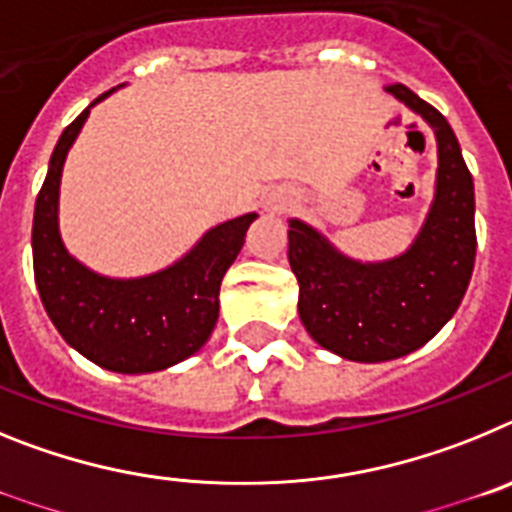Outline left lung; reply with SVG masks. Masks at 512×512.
Wrapping results in <instances>:
<instances>
[{
  "label": "left lung",
  "mask_w": 512,
  "mask_h": 512,
  "mask_svg": "<svg viewBox=\"0 0 512 512\" xmlns=\"http://www.w3.org/2000/svg\"><path fill=\"white\" fill-rule=\"evenodd\" d=\"M387 92L418 112L438 140L436 197L413 246L397 259L361 264L310 225L289 223L302 325L323 348L366 364L400 359L431 341L461 305L477 253L474 182L454 130L405 84H387Z\"/></svg>",
  "instance_id": "1"
}]
</instances>
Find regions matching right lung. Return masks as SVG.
Returning a JSON list of instances; mask_svg holds the SVG:
<instances>
[{"label": "right lung", "instance_id": "obj_1", "mask_svg": "<svg viewBox=\"0 0 512 512\" xmlns=\"http://www.w3.org/2000/svg\"><path fill=\"white\" fill-rule=\"evenodd\" d=\"M94 99L53 148L48 174L35 200L33 269L48 318L63 341L102 369L120 374L161 372L197 354L220 312V282L243 248L256 212L217 225L182 261L140 279H110L66 251L58 233V187L71 143Z\"/></svg>", "mask_w": 512, "mask_h": 512}]
</instances>
